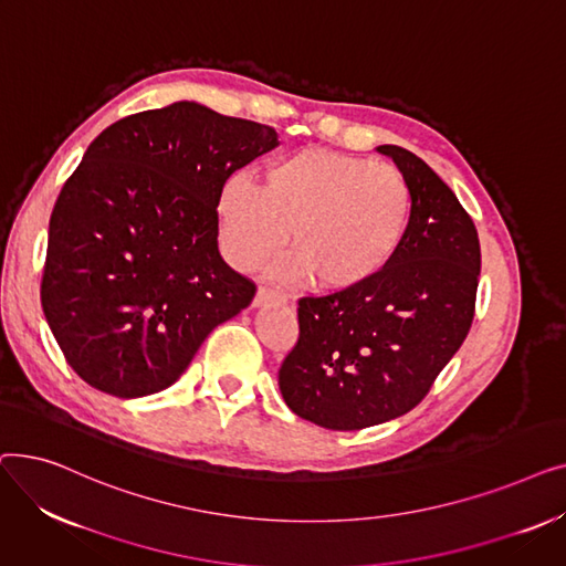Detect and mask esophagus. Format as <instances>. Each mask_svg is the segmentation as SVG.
I'll list each match as a JSON object with an SVG mask.
<instances>
[{"label":"esophagus","instance_id":"obj_1","mask_svg":"<svg viewBox=\"0 0 566 566\" xmlns=\"http://www.w3.org/2000/svg\"><path fill=\"white\" fill-rule=\"evenodd\" d=\"M284 303H286V298H284V295H282L280 291L271 289V286H261V289L256 291V295H254V307H268V305H284Z\"/></svg>","mask_w":566,"mask_h":566}]
</instances>
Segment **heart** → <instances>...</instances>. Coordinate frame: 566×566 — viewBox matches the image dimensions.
I'll return each instance as SVG.
<instances>
[{
	"label": "heart",
	"mask_w": 566,
	"mask_h": 566,
	"mask_svg": "<svg viewBox=\"0 0 566 566\" xmlns=\"http://www.w3.org/2000/svg\"><path fill=\"white\" fill-rule=\"evenodd\" d=\"M412 197L399 169L355 156L303 148L268 163L254 186L231 178L218 199L224 252L254 271L286 243V280L305 275L321 289L371 280L397 254Z\"/></svg>",
	"instance_id": "b5f03b06"
}]
</instances>
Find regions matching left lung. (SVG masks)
<instances>
[{
  "label": "left lung",
  "mask_w": 566,
  "mask_h": 566,
  "mask_svg": "<svg viewBox=\"0 0 566 566\" xmlns=\"http://www.w3.org/2000/svg\"><path fill=\"white\" fill-rule=\"evenodd\" d=\"M410 188L408 231L371 280L301 298L298 344L280 369L286 406L323 429L358 431L418 406L474 316L480 238L448 184L415 154L376 146Z\"/></svg>",
  "instance_id": "left-lung-1"
}]
</instances>
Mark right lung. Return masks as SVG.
<instances>
[{"label":"right lung","mask_w":566,"mask_h":566,"mask_svg":"<svg viewBox=\"0 0 566 566\" xmlns=\"http://www.w3.org/2000/svg\"><path fill=\"white\" fill-rule=\"evenodd\" d=\"M277 133L195 101L105 128L56 197L41 303L69 365L92 388L167 390L256 286L218 250L227 178Z\"/></svg>","instance_id":"obj_1"}]
</instances>
